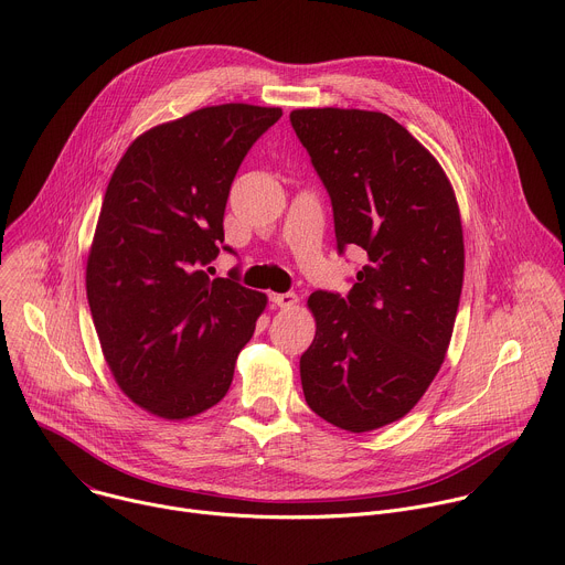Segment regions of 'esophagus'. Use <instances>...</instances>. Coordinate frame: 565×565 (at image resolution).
<instances>
[{"mask_svg": "<svg viewBox=\"0 0 565 565\" xmlns=\"http://www.w3.org/2000/svg\"><path fill=\"white\" fill-rule=\"evenodd\" d=\"M270 301H273L277 308H284V310H288V308L297 306L299 297H297L295 292H273V295H270Z\"/></svg>", "mask_w": 565, "mask_h": 565, "instance_id": "obj_1", "label": "esophagus"}]
</instances>
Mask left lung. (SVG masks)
<instances>
[{"mask_svg":"<svg viewBox=\"0 0 565 565\" xmlns=\"http://www.w3.org/2000/svg\"><path fill=\"white\" fill-rule=\"evenodd\" d=\"M290 122L329 190L340 253H366L347 297H308L301 388L319 418L373 431L405 418L445 362L465 273L458 201L431 151L386 114L295 109Z\"/></svg>","mask_w":565,"mask_h":565,"instance_id":"8db88e82","label":"left lung"}]
</instances>
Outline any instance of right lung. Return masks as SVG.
Wrapping results in <instances>:
<instances>
[{
    "label": "right lung",
    "instance_id": "1",
    "mask_svg": "<svg viewBox=\"0 0 565 565\" xmlns=\"http://www.w3.org/2000/svg\"><path fill=\"white\" fill-rule=\"evenodd\" d=\"M279 118L246 103L196 109L140 134L111 174L87 299L116 384L151 416L185 420L223 399L268 303L205 266L241 160Z\"/></svg>",
    "mask_w": 565,
    "mask_h": 565
}]
</instances>
